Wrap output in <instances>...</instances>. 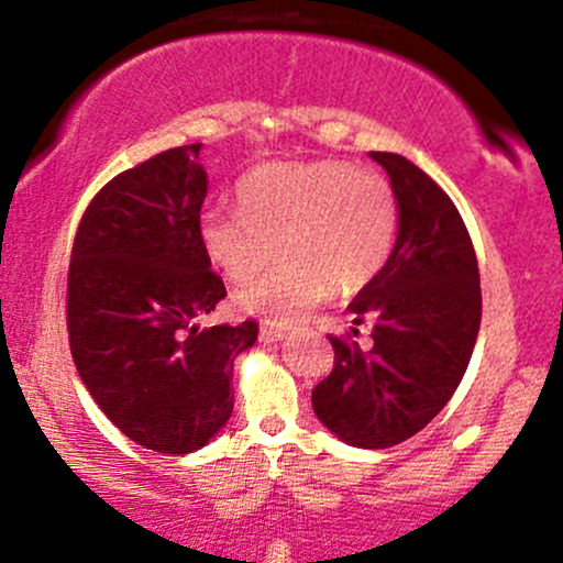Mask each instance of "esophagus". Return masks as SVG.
<instances>
[{
    "label": "esophagus",
    "instance_id": "obj_1",
    "mask_svg": "<svg viewBox=\"0 0 563 563\" xmlns=\"http://www.w3.org/2000/svg\"><path fill=\"white\" fill-rule=\"evenodd\" d=\"M286 333H288L286 325H262V331H260L262 341H280Z\"/></svg>",
    "mask_w": 563,
    "mask_h": 563
}]
</instances>
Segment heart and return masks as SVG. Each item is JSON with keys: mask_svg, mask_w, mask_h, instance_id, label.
<instances>
[{"mask_svg": "<svg viewBox=\"0 0 563 563\" xmlns=\"http://www.w3.org/2000/svg\"><path fill=\"white\" fill-rule=\"evenodd\" d=\"M241 211H209L200 241L232 283H249L275 256L283 262L238 294V303L286 325L333 296H352L380 275L397 241L389 179L346 161H275L238 185Z\"/></svg>", "mask_w": 563, "mask_h": 563, "instance_id": "obj_1", "label": "heart"}]
</instances>
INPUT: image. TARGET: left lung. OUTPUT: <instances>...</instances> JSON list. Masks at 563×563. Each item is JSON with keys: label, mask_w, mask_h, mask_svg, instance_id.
I'll list each match as a JSON object with an SVG mask.
<instances>
[{"label": "left lung", "mask_w": 563, "mask_h": 563, "mask_svg": "<svg viewBox=\"0 0 563 563\" xmlns=\"http://www.w3.org/2000/svg\"><path fill=\"white\" fill-rule=\"evenodd\" d=\"M397 198V243L349 303L371 346L328 335L333 371L312 389L314 416L346 444L384 450L423 429L466 373L482 322L479 264L448 192L397 153H371ZM357 335V328H352Z\"/></svg>", "instance_id": "1"}]
</instances>
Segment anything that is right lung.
I'll return each instance as SVG.
<instances>
[{"instance_id":"1","label":"right lung","mask_w":563,"mask_h":563,"mask_svg":"<svg viewBox=\"0 0 563 563\" xmlns=\"http://www.w3.org/2000/svg\"><path fill=\"white\" fill-rule=\"evenodd\" d=\"M200 142L121 172L84 211L68 264V339L100 410L132 442L187 455L232 416V363L260 325L200 328L228 296L200 241Z\"/></svg>"}]
</instances>
